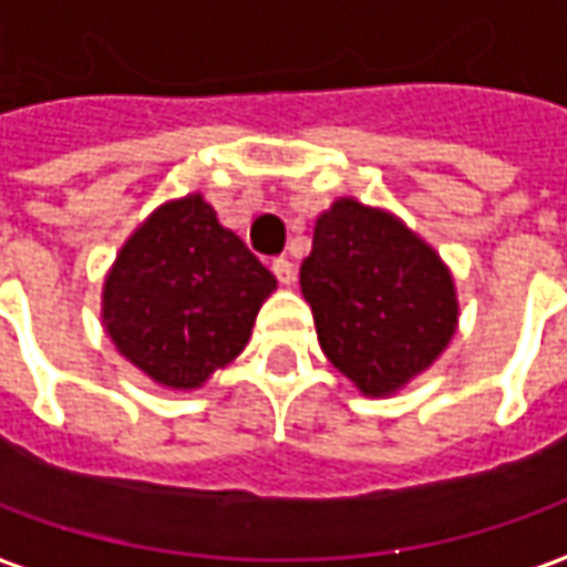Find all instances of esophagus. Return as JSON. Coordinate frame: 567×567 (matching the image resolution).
<instances>
[{
  "label": "esophagus",
  "mask_w": 567,
  "mask_h": 567,
  "mask_svg": "<svg viewBox=\"0 0 567 567\" xmlns=\"http://www.w3.org/2000/svg\"><path fill=\"white\" fill-rule=\"evenodd\" d=\"M272 272H276V279H279L282 285L295 282V264H291V260H285V257L272 260Z\"/></svg>",
  "instance_id": "1"
}]
</instances>
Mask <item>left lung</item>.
Returning a JSON list of instances; mask_svg holds the SVG:
<instances>
[{
  "mask_svg": "<svg viewBox=\"0 0 567 567\" xmlns=\"http://www.w3.org/2000/svg\"><path fill=\"white\" fill-rule=\"evenodd\" d=\"M322 354L367 399L401 392L458 332V288L440 254L392 209L336 197L301 264Z\"/></svg>",
  "mask_w": 567,
  "mask_h": 567,
  "instance_id": "left-lung-1",
  "label": "left lung"
}]
</instances>
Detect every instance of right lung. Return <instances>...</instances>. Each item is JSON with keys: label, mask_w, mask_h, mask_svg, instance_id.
Masks as SVG:
<instances>
[{"label": "right lung", "mask_w": 567, "mask_h": 567, "mask_svg": "<svg viewBox=\"0 0 567 567\" xmlns=\"http://www.w3.org/2000/svg\"><path fill=\"white\" fill-rule=\"evenodd\" d=\"M272 291L276 276L190 190L127 235L103 279L100 320L147 380L194 392L245 351Z\"/></svg>", "instance_id": "obj_1"}]
</instances>
